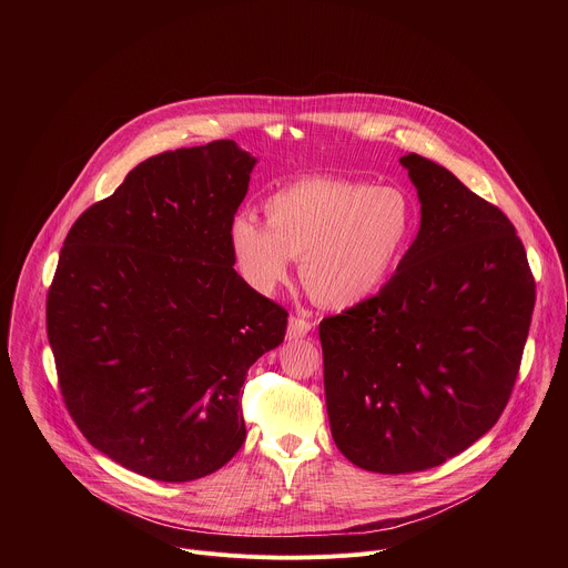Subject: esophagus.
<instances>
[{
	"mask_svg": "<svg viewBox=\"0 0 568 568\" xmlns=\"http://www.w3.org/2000/svg\"><path fill=\"white\" fill-rule=\"evenodd\" d=\"M312 331V321L305 316H290L287 321V339L290 342H298L303 337H307Z\"/></svg>",
	"mask_w": 568,
	"mask_h": 568,
	"instance_id": "34e87169",
	"label": "esophagus"
}]
</instances>
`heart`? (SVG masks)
<instances>
[{
    "instance_id": "1",
    "label": "heart",
    "mask_w": 568,
    "mask_h": 568,
    "mask_svg": "<svg viewBox=\"0 0 568 568\" xmlns=\"http://www.w3.org/2000/svg\"><path fill=\"white\" fill-rule=\"evenodd\" d=\"M267 222L240 211L229 247L245 283L272 294L303 258L310 294L328 307H353L377 294L407 258L418 229L412 195L399 186L307 178L265 202Z\"/></svg>"
}]
</instances>
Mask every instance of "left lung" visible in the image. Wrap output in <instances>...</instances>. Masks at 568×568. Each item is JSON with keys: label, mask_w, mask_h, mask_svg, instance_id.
Instances as JSON below:
<instances>
[{"label": "left lung", "mask_w": 568, "mask_h": 568, "mask_svg": "<svg viewBox=\"0 0 568 568\" xmlns=\"http://www.w3.org/2000/svg\"><path fill=\"white\" fill-rule=\"evenodd\" d=\"M399 164L420 202L407 258L379 294L318 323L335 445L377 474L436 467L495 427L535 307L513 222L436 161Z\"/></svg>", "instance_id": "1"}]
</instances>
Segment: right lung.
<instances>
[{"label": "right lung", "mask_w": 568, "mask_h": 568, "mask_svg": "<svg viewBox=\"0 0 568 568\" xmlns=\"http://www.w3.org/2000/svg\"><path fill=\"white\" fill-rule=\"evenodd\" d=\"M256 161L235 141L150 156L64 237L47 298L60 390L83 436L141 476L229 463L247 371L283 344L287 312L229 247Z\"/></svg>", "instance_id": "obj_1"}]
</instances>
